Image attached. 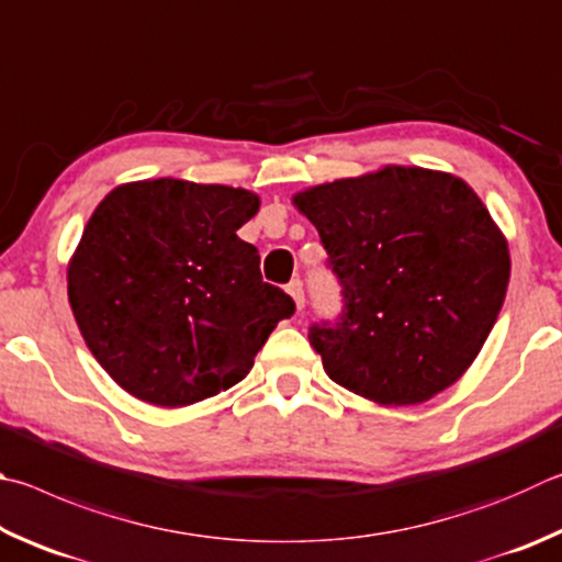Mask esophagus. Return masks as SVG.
<instances>
[{
	"label": "esophagus",
	"mask_w": 562,
	"mask_h": 562,
	"mask_svg": "<svg viewBox=\"0 0 562 562\" xmlns=\"http://www.w3.org/2000/svg\"><path fill=\"white\" fill-rule=\"evenodd\" d=\"M289 293H291V299L296 301L299 308L306 306V296H303V281H301V279H293V281L289 283Z\"/></svg>",
	"instance_id": "esophagus-1"
}]
</instances>
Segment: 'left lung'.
Wrapping results in <instances>:
<instances>
[{
    "mask_svg": "<svg viewBox=\"0 0 562 562\" xmlns=\"http://www.w3.org/2000/svg\"><path fill=\"white\" fill-rule=\"evenodd\" d=\"M296 206L318 229L342 308L308 328L333 382L380 405H417L464 375L504 306L510 259L484 202L422 167L313 187Z\"/></svg>",
    "mask_w": 562,
    "mask_h": 562,
    "instance_id": "left-lung-1",
    "label": "left lung"
}]
</instances>
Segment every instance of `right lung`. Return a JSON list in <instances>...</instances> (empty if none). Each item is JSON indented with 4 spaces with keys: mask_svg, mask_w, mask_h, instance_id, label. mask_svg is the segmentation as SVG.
<instances>
[{
    "mask_svg": "<svg viewBox=\"0 0 562 562\" xmlns=\"http://www.w3.org/2000/svg\"><path fill=\"white\" fill-rule=\"evenodd\" d=\"M259 196L224 184L147 180L95 206L68 266L88 350L133 397L184 407L229 390L296 303L261 279L236 229Z\"/></svg>",
    "mask_w": 562,
    "mask_h": 562,
    "instance_id": "1",
    "label": "right lung"
}]
</instances>
